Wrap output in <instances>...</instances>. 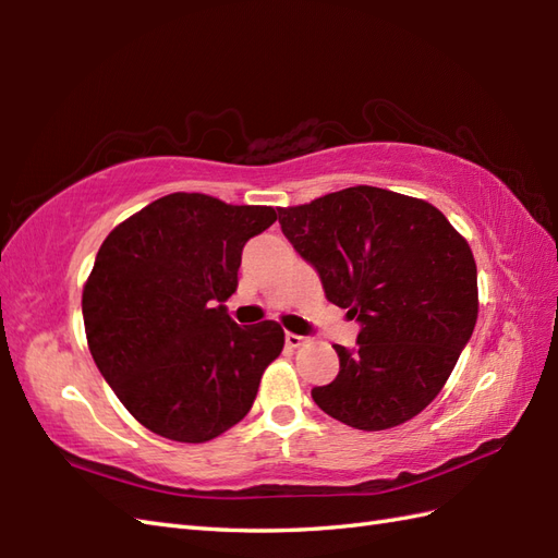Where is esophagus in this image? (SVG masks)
Wrapping results in <instances>:
<instances>
[{
  "label": "esophagus",
  "mask_w": 558,
  "mask_h": 558,
  "mask_svg": "<svg viewBox=\"0 0 558 558\" xmlns=\"http://www.w3.org/2000/svg\"><path fill=\"white\" fill-rule=\"evenodd\" d=\"M306 342L304 336H298V333H286V345L288 348H302Z\"/></svg>",
  "instance_id": "obj_1"
}]
</instances>
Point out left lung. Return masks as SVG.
I'll list each match as a JSON object with an SVG mask.
<instances>
[{"label":"left lung","instance_id":"obj_1","mask_svg":"<svg viewBox=\"0 0 558 558\" xmlns=\"http://www.w3.org/2000/svg\"><path fill=\"white\" fill-rule=\"evenodd\" d=\"M278 216L328 302L362 324L357 348L336 345L340 372L312 390L316 405L364 432L417 417L477 324V266L465 236L426 201L366 184Z\"/></svg>","mask_w":558,"mask_h":558}]
</instances>
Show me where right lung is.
Masks as SVG:
<instances>
[{
	"mask_svg": "<svg viewBox=\"0 0 558 558\" xmlns=\"http://www.w3.org/2000/svg\"><path fill=\"white\" fill-rule=\"evenodd\" d=\"M276 218L270 206L177 192L105 236L81 300L88 350L153 434L204 444L252 410L286 333L276 322L236 326L222 302L244 244Z\"/></svg>",
	"mask_w": 558,
	"mask_h": 558,
	"instance_id": "add662e5",
	"label": "right lung"
}]
</instances>
